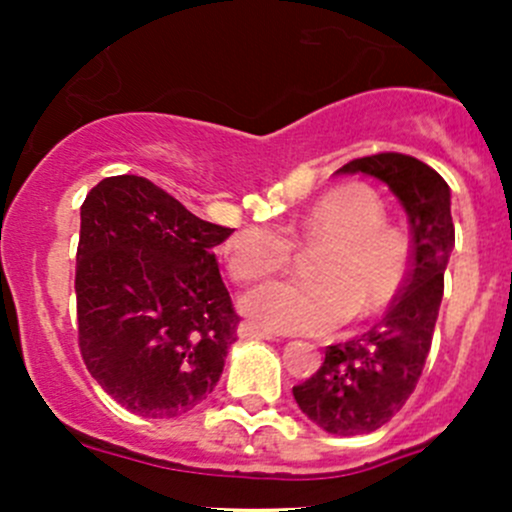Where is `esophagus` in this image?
I'll use <instances>...</instances> for the list:
<instances>
[{
	"label": "esophagus",
	"instance_id": "esophagus-1",
	"mask_svg": "<svg viewBox=\"0 0 512 512\" xmlns=\"http://www.w3.org/2000/svg\"><path fill=\"white\" fill-rule=\"evenodd\" d=\"M237 337H240V339H267V342H275V339H277V334L267 332V329H260V327H255V324H247V322H242L240 327H237Z\"/></svg>",
	"mask_w": 512,
	"mask_h": 512
}]
</instances>
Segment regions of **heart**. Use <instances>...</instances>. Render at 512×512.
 <instances>
[{"mask_svg": "<svg viewBox=\"0 0 512 512\" xmlns=\"http://www.w3.org/2000/svg\"><path fill=\"white\" fill-rule=\"evenodd\" d=\"M381 200L361 185L329 190L292 227L294 242L327 245L312 267L317 282H267L242 297L245 317L277 334H327L349 319L384 312L409 275V240L386 225ZM294 245L270 225L245 227L227 242V270L252 282L285 270Z\"/></svg>", "mask_w": 512, "mask_h": 512, "instance_id": "heart-1", "label": "heart"}]
</instances>
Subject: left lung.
I'll return each instance as SVG.
<instances>
[{"label":"left lung","mask_w":512,"mask_h":512,"mask_svg":"<svg viewBox=\"0 0 512 512\" xmlns=\"http://www.w3.org/2000/svg\"><path fill=\"white\" fill-rule=\"evenodd\" d=\"M337 173H364L389 185L411 225L409 275L386 317L361 337L327 347L317 374L292 389L302 414L319 428L359 436L391 421L414 394L431 349L456 227L451 188L418 158L376 153L349 160Z\"/></svg>","instance_id":"8db88e82"}]
</instances>
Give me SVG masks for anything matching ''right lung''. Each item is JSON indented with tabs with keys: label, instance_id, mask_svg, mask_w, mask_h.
<instances>
[{
	"label": "right lung",
	"instance_id": "obj_1",
	"mask_svg": "<svg viewBox=\"0 0 512 512\" xmlns=\"http://www.w3.org/2000/svg\"><path fill=\"white\" fill-rule=\"evenodd\" d=\"M195 218L141 175L103 178L81 205L76 317L86 369L123 409L173 418L208 399L240 317Z\"/></svg>",
	"mask_w": 512,
	"mask_h": 512
}]
</instances>
